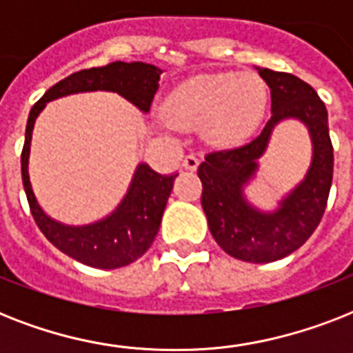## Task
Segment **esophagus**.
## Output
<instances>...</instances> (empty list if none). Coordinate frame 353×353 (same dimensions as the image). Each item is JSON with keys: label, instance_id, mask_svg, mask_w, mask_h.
Wrapping results in <instances>:
<instances>
[{"label": "esophagus", "instance_id": "1", "mask_svg": "<svg viewBox=\"0 0 353 353\" xmlns=\"http://www.w3.org/2000/svg\"><path fill=\"white\" fill-rule=\"evenodd\" d=\"M183 166H185V168H187V170H190V172L198 170L199 159L196 157V155H187V157H185V161H183Z\"/></svg>", "mask_w": 353, "mask_h": 353}]
</instances>
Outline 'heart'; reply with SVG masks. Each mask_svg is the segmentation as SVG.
Here are the masks:
<instances>
[{
  "instance_id": "heart-1",
  "label": "heart",
  "mask_w": 353,
  "mask_h": 353,
  "mask_svg": "<svg viewBox=\"0 0 353 353\" xmlns=\"http://www.w3.org/2000/svg\"><path fill=\"white\" fill-rule=\"evenodd\" d=\"M268 110V88L254 73H201L183 80L166 95L165 119L181 130H196L218 148L245 143Z\"/></svg>"
}]
</instances>
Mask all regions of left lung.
Here are the masks:
<instances>
[{
	"mask_svg": "<svg viewBox=\"0 0 353 353\" xmlns=\"http://www.w3.org/2000/svg\"><path fill=\"white\" fill-rule=\"evenodd\" d=\"M256 69L271 90V119L251 143L207 155L198 176L203 183L201 207L216 243L238 260L265 263L296 251L317 229L334 177V146L328 112L312 85L290 73ZM290 118L308 128L312 163L305 179L273 211H262L246 199L245 187L256 176L257 159L274 128Z\"/></svg>",
	"mask_w": 353,
	"mask_h": 353,
	"instance_id": "1",
	"label": "left lung"
}]
</instances>
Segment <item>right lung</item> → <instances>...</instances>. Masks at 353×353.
<instances>
[{
  "label": "right lung",
  "mask_w": 353,
  "mask_h": 353,
  "mask_svg": "<svg viewBox=\"0 0 353 353\" xmlns=\"http://www.w3.org/2000/svg\"><path fill=\"white\" fill-rule=\"evenodd\" d=\"M163 69L144 62H112L104 68H91L69 74L60 80L36 102L25 128V144L21 152V177L36 225L52 245L90 268L117 269L135 262L148 251L157 236L166 201L177 174L163 176L146 163H139L121 203L110 214L88 225H68L54 220L41 209L34 196L29 176V155L32 130L47 102L62 97L91 91L117 93L143 113L150 112L155 91L159 90Z\"/></svg>",
  "instance_id": "1"
}]
</instances>
